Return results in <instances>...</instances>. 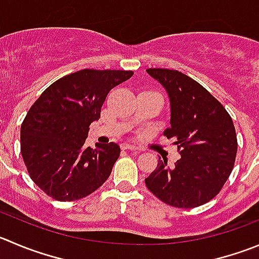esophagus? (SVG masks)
I'll return each mask as SVG.
<instances>
[{
    "label": "esophagus",
    "mask_w": 259,
    "mask_h": 259,
    "mask_svg": "<svg viewBox=\"0 0 259 259\" xmlns=\"http://www.w3.org/2000/svg\"><path fill=\"white\" fill-rule=\"evenodd\" d=\"M122 149L123 150H131V151H135V152L141 151V150H140L137 146H134V145H130V144H123Z\"/></svg>",
    "instance_id": "34e87169"
}]
</instances>
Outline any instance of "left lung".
Instances as JSON below:
<instances>
[{
  "label": "left lung",
  "mask_w": 259,
  "mask_h": 259,
  "mask_svg": "<svg viewBox=\"0 0 259 259\" xmlns=\"http://www.w3.org/2000/svg\"><path fill=\"white\" fill-rule=\"evenodd\" d=\"M170 100V127L181 159L174 166L160 160L145 183L166 205L193 208L218 196L235 162L238 141L231 117L197 81L176 70L149 68Z\"/></svg>",
  "instance_id": "8db88e82"
}]
</instances>
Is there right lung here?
Returning <instances> with one entry per match:
<instances>
[{"instance_id": "right-lung-1", "label": "right lung", "mask_w": 259, "mask_h": 259, "mask_svg": "<svg viewBox=\"0 0 259 259\" xmlns=\"http://www.w3.org/2000/svg\"><path fill=\"white\" fill-rule=\"evenodd\" d=\"M132 71L85 70L60 78L41 93L21 124V155L34 183L52 198L76 201L109 178L117 144L85 146L108 93Z\"/></svg>"}]
</instances>
